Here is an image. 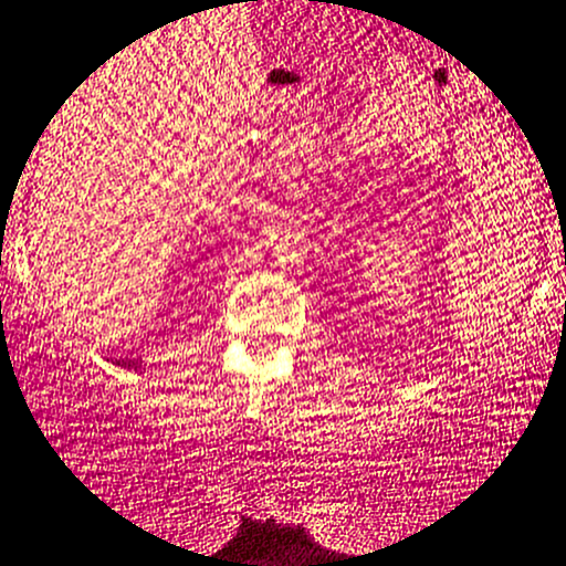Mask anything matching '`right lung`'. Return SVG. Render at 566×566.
I'll use <instances>...</instances> for the list:
<instances>
[{"instance_id": "right-lung-1", "label": "right lung", "mask_w": 566, "mask_h": 566, "mask_svg": "<svg viewBox=\"0 0 566 566\" xmlns=\"http://www.w3.org/2000/svg\"><path fill=\"white\" fill-rule=\"evenodd\" d=\"M118 365H124V367H132V370H140V367H146V365H144V361H135V359H126V361H124V359H120V361H118Z\"/></svg>"}]
</instances>
